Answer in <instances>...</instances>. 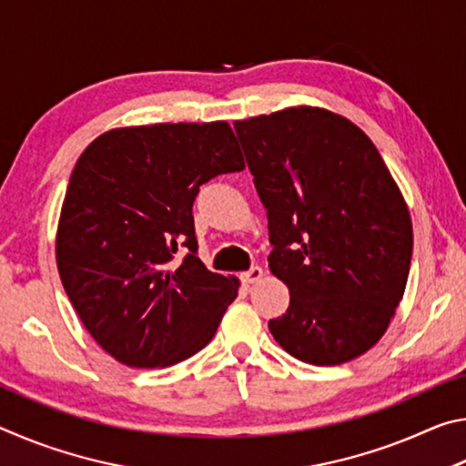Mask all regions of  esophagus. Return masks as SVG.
Segmentation results:
<instances>
[{"instance_id":"esophagus-1","label":"esophagus","mask_w":466,"mask_h":466,"mask_svg":"<svg viewBox=\"0 0 466 466\" xmlns=\"http://www.w3.org/2000/svg\"><path fill=\"white\" fill-rule=\"evenodd\" d=\"M263 269L261 267H250L248 271H244L242 273V281L244 283H255V281H258V279H263Z\"/></svg>"}]
</instances>
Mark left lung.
<instances>
[{
    "label": "left lung",
    "mask_w": 466,
    "mask_h": 466,
    "mask_svg": "<svg viewBox=\"0 0 466 466\" xmlns=\"http://www.w3.org/2000/svg\"><path fill=\"white\" fill-rule=\"evenodd\" d=\"M269 219V269L289 289L269 330L289 356L337 366L374 347L405 294L413 228L364 131L291 106L234 123Z\"/></svg>",
    "instance_id": "left-lung-1"
}]
</instances>
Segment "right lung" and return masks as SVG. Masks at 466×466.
Segmentation results:
<instances>
[{
    "mask_svg": "<svg viewBox=\"0 0 466 466\" xmlns=\"http://www.w3.org/2000/svg\"><path fill=\"white\" fill-rule=\"evenodd\" d=\"M240 170L226 121L110 129L84 149L55 257L77 317L116 361L167 368L214 339L240 283L197 257L193 201L203 183Z\"/></svg>",
    "mask_w": 466,
    "mask_h": 466,
    "instance_id": "add662e5",
    "label": "right lung"
}]
</instances>
